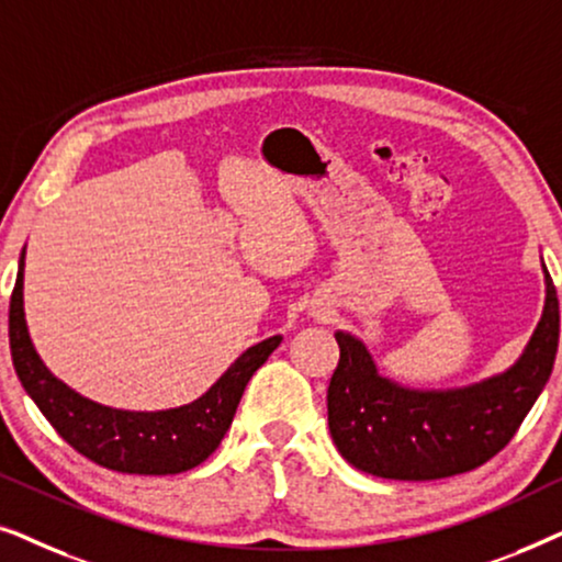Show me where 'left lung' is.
Returning <instances> with one entry per match:
<instances>
[{
  "label": "left lung",
  "instance_id": "8db88e82",
  "mask_svg": "<svg viewBox=\"0 0 562 562\" xmlns=\"http://www.w3.org/2000/svg\"><path fill=\"white\" fill-rule=\"evenodd\" d=\"M542 319L506 373L465 389L414 391L383 379L366 345L335 333L340 363L327 389L329 435L358 471L394 481L468 473L504 450L555 363L560 306L548 268Z\"/></svg>",
  "mask_w": 562,
  "mask_h": 562
}]
</instances>
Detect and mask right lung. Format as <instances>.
Listing matches in <instances>:
<instances>
[{"instance_id": "1", "label": "right lung", "mask_w": 562, "mask_h": 562, "mask_svg": "<svg viewBox=\"0 0 562 562\" xmlns=\"http://www.w3.org/2000/svg\"><path fill=\"white\" fill-rule=\"evenodd\" d=\"M25 250L10 299V350L18 379L53 429L83 458L117 473L168 475L204 463L233 425L252 373L279 348L281 337L252 345L220 375L214 386L179 409L125 412L89 402L58 381L33 348L22 310Z\"/></svg>"}]
</instances>
